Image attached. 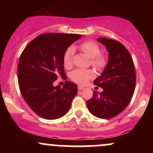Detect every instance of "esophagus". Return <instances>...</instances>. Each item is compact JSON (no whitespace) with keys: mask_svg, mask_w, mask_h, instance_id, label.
<instances>
[{"mask_svg":"<svg viewBox=\"0 0 153 153\" xmlns=\"http://www.w3.org/2000/svg\"><path fill=\"white\" fill-rule=\"evenodd\" d=\"M78 90H82V89H83V87H82V85H78Z\"/></svg>","mask_w":153,"mask_h":153,"instance_id":"34e87169","label":"esophagus"}]
</instances>
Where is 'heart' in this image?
Segmentation results:
<instances>
[{"label": "heart", "mask_w": 153, "mask_h": 153, "mask_svg": "<svg viewBox=\"0 0 153 153\" xmlns=\"http://www.w3.org/2000/svg\"><path fill=\"white\" fill-rule=\"evenodd\" d=\"M79 48L85 54L91 58V64L98 69H103L106 66L108 62V57L105 54L101 53V49L97 43L94 41L88 40L80 43ZM75 53V49L73 46H70L67 48L63 54L62 60L64 65L66 68H71L73 65V56ZM95 73L91 70L76 69L71 72V79L73 82L80 85L86 83L90 79L94 78Z\"/></svg>", "instance_id": "b5f03b06"}]
</instances>
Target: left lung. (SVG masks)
<instances>
[{
  "instance_id": "obj_1",
  "label": "left lung",
  "mask_w": 153,
  "mask_h": 153,
  "mask_svg": "<svg viewBox=\"0 0 153 153\" xmlns=\"http://www.w3.org/2000/svg\"><path fill=\"white\" fill-rule=\"evenodd\" d=\"M98 40L108 51V62L101 76L94 80L103 91H94L86 104L95 117L111 119L122 113L130 102L136 85V72L132 57L122 43L103 37Z\"/></svg>"
}]
</instances>
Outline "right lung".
Returning a JSON list of instances; mask_svg holds the SVG:
<instances>
[{"mask_svg": "<svg viewBox=\"0 0 153 153\" xmlns=\"http://www.w3.org/2000/svg\"><path fill=\"white\" fill-rule=\"evenodd\" d=\"M82 35L45 33L26 45L19 58L18 82L21 94L31 110L40 117L56 119L70 110L78 93L74 82L66 80L54 87L59 77L65 76L63 54Z\"/></svg>", "mask_w": 153, "mask_h": 153, "instance_id": "right-lung-1", "label": "right lung"}]
</instances>
